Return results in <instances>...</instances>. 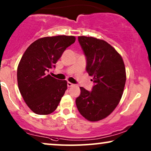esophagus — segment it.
<instances>
[{
    "instance_id": "34e87169",
    "label": "esophagus",
    "mask_w": 151,
    "mask_h": 151,
    "mask_svg": "<svg viewBox=\"0 0 151 151\" xmlns=\"http://www.w3.org/2000/svg\"><path fill=\"white\" fill-rule=\"evenodd\" d=\"M74 85H75V84H72L71 82H67V86H69V87H71V86H74Z\"/></svg>"
}]
</instances>
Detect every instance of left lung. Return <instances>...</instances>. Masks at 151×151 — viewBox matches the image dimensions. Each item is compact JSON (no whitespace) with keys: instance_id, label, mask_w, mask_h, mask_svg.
<instances>
[{"instance_id":"left-lung-1","label":"left lung","mask_w":151,"mask_h":151,"mask_svg":"<svg viewBox=\"0 0 151 151\" xmlns=\"http://www.w3.org/2000/svg\"><path fill=\"white\" fill-rule=\"evenodd\" d=\"M78 41L86 56V70L95 85L91 91L80 87L76 104L84 118L97 122L110 115L120 101L127 79L124 63L106 41L86 36H78Z\"/></svg>"}]
</instances>
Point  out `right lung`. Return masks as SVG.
<instances>
[{"instance_id": "obj_1", "label": "right lung", "mask_w": 151, "mask_h": 151, "mask_svg": "<svg viewBox=\"0 0 151 151\" xmlns=\"http://www.w3.org/2000/svg\"><path fill=\"white\" fill-rule=\"evenodd\" d=\"M73 36L45 37L26 49L17 69L18 88L24 102L38 115L53 113L67 88L66 80L49 74L66 49L75 42Z\"/></svg>"}]
</instances>
